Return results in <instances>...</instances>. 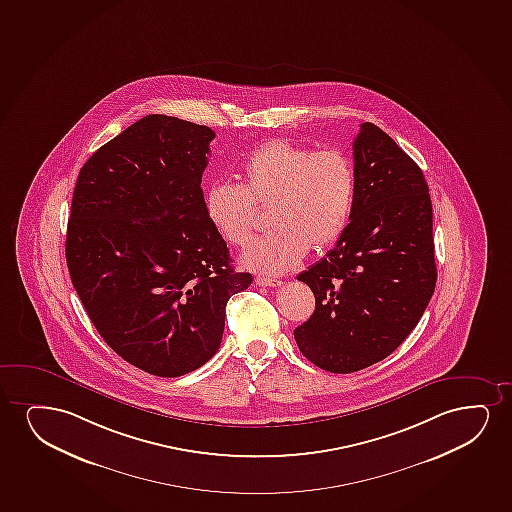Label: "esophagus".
<instances>
[{
    "instance_id": "34e87169",
    "label": "esophagus",
    "mask_w": 512,
    "mask_h": 512,
    "mask_svg": "<svg viewBox=\"0 0 512 512\" xmlns=\"http://www.w3.org/2000/svg\"><path fill=\"white\" fill-rule=\"evenodd\" d=\"M255 283L259 286H281L283 285V281H279V279H273V278H262V276H259V278L255 279Z\"/></svg>"
}]
</instances>
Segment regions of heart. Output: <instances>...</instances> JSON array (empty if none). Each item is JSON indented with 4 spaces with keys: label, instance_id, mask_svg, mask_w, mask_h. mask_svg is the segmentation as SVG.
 Segmentation results:
<instances>
[{
    "label": "heart",
    "instance_id": "heart-1",
    "mask_svg": "<svg viewBox=\"0 0 512 512\" xmlns=\"http://www.w3.org/2000/svg\"><path fill=\"white\" fill-rule=\"evenodd\" d=\"M241 186L213 182L206 189V219L233 246L253 234L255 208H269L273 233L255 239L239 257L260 276H279L299 266L309 246L323 250L346 231L351 219L356 172L339 149L312 151L283 139L267 140L246 156Z\"/></svg>",
    "mask_w": 512,
    "mask_h": 512
}]
</instances>
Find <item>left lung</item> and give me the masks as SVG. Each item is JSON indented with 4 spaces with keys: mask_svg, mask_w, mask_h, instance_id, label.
<instances>
[{
    "mask_svg": "<svg viewBox=\"0 0 512 512\" xmlns=\"http://www.w3.org/2000/svg\"><path fill=\"white\" fill-rule=\"evenodd\" d=\"M356 193L333 250L297 276L316 309L293 330L300 352L326 372L352 373L396 351L436 286L432 205L419 165L373 123L352 146Z\"/></svg>",
    "mask_w": 512,
    "mask_h": 512,
    "instance_id": "left-lung-1",
    "label": "left lung"
}]
</instances>
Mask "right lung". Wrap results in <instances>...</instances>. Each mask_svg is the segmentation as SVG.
Segmentation results:
<instances>
[{
  "label": "right lung",
  "instance_id": "obj_1",
  "mask_svg": "<svg viewBox=\"0 0 512 512\" xmlns=\"http://www.w3.org/2000/svg\"><path fill=\"white\" fill-rule=\"evenodd\" d=\"M212 128L149 114L83 165L66 260L85 311L116 354L180 377L219 351L227 300L252 285L206 219Z\"/></svg>",
  "mask_w": 512,
  "mask_h": 512
}]
</instances>
